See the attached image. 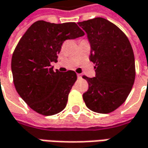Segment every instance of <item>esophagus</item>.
I'll use <instances>...</instances> for the list:
<instances>
[{
    "instance_id": "obj_1",
    "label": "esophagus",
    "mask_w": 148,
    "mask_h": 148,
    "mask_svg": "<svg viewBox=\"0 0 148 148\" xmlns=\"http://www.w3.org/2000/svg\"><path fill=\"white\" fill-rule=\"evenodd\" d=\"M77 76H78V79H82V75L80 74H77Z\"/></svg>"
}]
</instances>
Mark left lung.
<instances>
[{"label": "left lung", "mask_w": 148, "mask_h": 148, "mask_svg": "<svg viewBox=\"0 0 148 148\" xmlns=\"http://www.w3.org/2000/svg\"><path fill=\"white\" fill-rule=\"evenodd\" d=\"M88 35L90 60L96 64V76H83L88 90L83 95L91 110L107 114L125 101L135 79L134 55L130 41L116 25L106 18L79 22Z\"/></svg>", "instance_id": "1"}]
</instances>
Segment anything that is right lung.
Returning a JSON list of instances; mask_svg holds the SVG:
<instances>
[{
    "instance_id": "right-lung-1",
    "label": "right lung",
    "mask_w": 148,
    "mask_h": 148,
    "mask_svg": "<svg viewBox=\"0 0 148 148\" xmlns=\"http://www.w3.org/2000/svg\"><path fill=\"white\" fill-rule=\"evenodd\" d=\"M75 23H33L14 51L11 70L14 84L28 106L42 115H56L65 108L68 96L77 80L73 70H53L65 40L84 36Z\"/></svg>"
}]
</instances>
